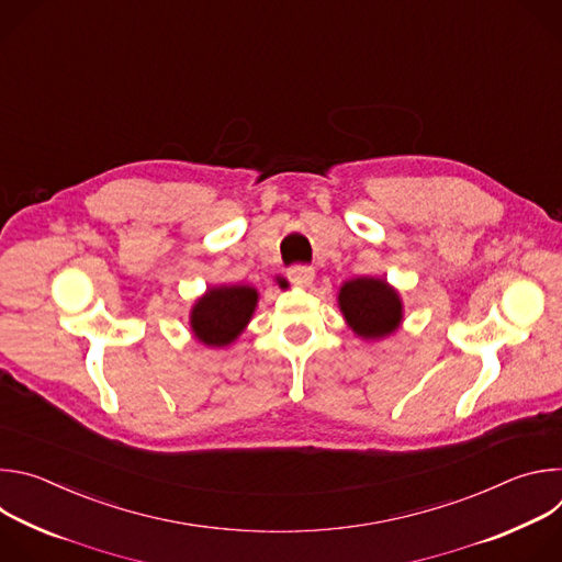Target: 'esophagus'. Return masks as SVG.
<instances>
[{
	"label": "esophagus",
	"mask_w": 562,
	"mask_h": 562,
	"mask_svg": "<svg viewBox=\"0 0 562 562\" xmlns=\"http://www.w3.org/2000/svg\"><path fill=\"white\" fill-rule=\"evenodd\" d=\"M286 276H289V280H293L297 286H308L311 282H313V278H315V273H313V269L311 267H291L289 271H286Z\"/></svg>",
	"instance_id": "esophagus-1"
}]
</instances>
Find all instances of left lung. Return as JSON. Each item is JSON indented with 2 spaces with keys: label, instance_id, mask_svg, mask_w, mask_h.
I'll list each match as a JSON object with an SVG mask.
<instances>
[{
  "label": "left lung",
  "instance_id": "left-lung-1",
  "mask_svg": "<svg viewBox=\"0 0 562 562\" xmlns=\"http://www.w3.org/2000/svg\"><path fill=\"white\" fill-rule=\"evenodd\" d=\"M338 306L347 327L362 340H384L405 319L403 297L384 278L362 276L347 280L338 291Z\"/></svg>",
  "mask_w": 562,
  "mask_h": 562
}]
</instances>
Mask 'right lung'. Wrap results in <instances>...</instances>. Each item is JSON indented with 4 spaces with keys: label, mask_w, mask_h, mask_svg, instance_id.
Here are the masks:
<instances>
[{
    "label": "right lung",
    "mask_w": 562,
    "mask_h": 562,
    "mask_svg": "<svg viewBox=\"0 0 562 562\" xmlns=\"http://www.w3.org/2000/svg\"><path fill=\"white\" fill-rule=\"evenodd\" d=\"M260 293L251 284L209 286L191 306L189 325L193 338L211 349L233 345L249 327Z\"/></svg>",
    "instance_id": "obj_1"
}]
</instances>
